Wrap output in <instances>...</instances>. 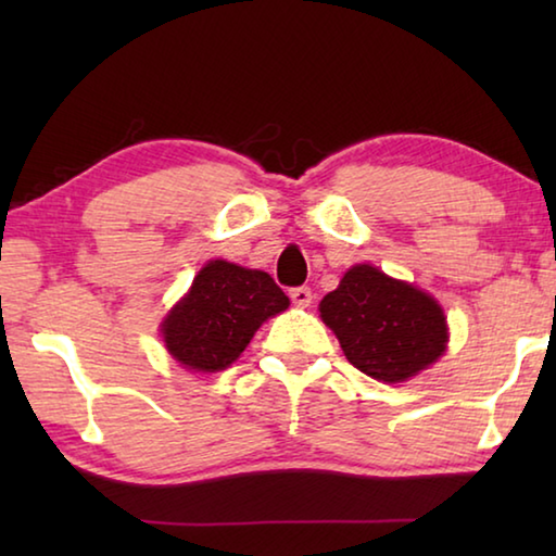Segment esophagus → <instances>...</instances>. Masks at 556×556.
Here are the masks:
<instances>
[{
  "label": "esophagus",
  "instance_id": "1",
  "mask_svg": "<svg viewBox=\"0 0 556 556\" xmlns=\"http://www.w3.org/2000/svg\"><path fill=\"white\" fill-rule=\"evenodd\" d=\"M289 296H291V301H294V304L301 306V308H306L308 304H312V289H308V287L291 289Z\"/></svg>",
  "mask_w": 556,
  "mask_h": 556
}]
</instances>
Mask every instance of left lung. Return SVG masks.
I'll use <instances>...</instances> for the list:
<instances>
[{
    "label": "left lung",
    "instance_id": "1",
    "mask_svg": "<svg viewBox=\"0 0 556 556\" xmlns=\"http://www.w3.org/2000/svg\"><path fill=\"white\" fill-rule=\"evenodd\" d=\"M348 363L380 382H404L446 351L448 328L434 296L392 279L372 265H355L318 304Z\"/></svg>",
    "mask_w": 556,
    "mask_h": 556
}]
</instances>
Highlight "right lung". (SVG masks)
<instances>
[{
  "label": "right lung",
  "instance_id": "right-lung-1",
  "mask_svg": "<svg viewBox=\"0 0 556 556\" xmlns=\"http://www.w3.org/2000/svg\"><path fill=\"white\" fill-rule=\"evenodd\" d=\"M285 308L289 296L267 271L211 260L164 318V345L186 370L218 372L230 368L257 328Z\"/></svg>",
  "mask_w": 556,
  "mask_h": 556
}]
</instances>
